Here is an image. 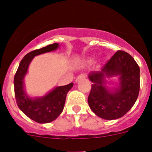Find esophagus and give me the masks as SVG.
<instances>
[{"instance_id":"34e87169","label":"esophagus","mask_w":152,"mask_h":152,"mask_svg":"<svg viewBox=\"0 0 152 152\" xmlns=\"http://www.w3.org/2000/svg\"><path fill=\"white\" fill-rule=\"evenodd\" d=\"M84 78H86V75L85 74H81V75H80L77 76V78H76V80H75V81H76V82H77L79 80H81V79H84Z\"/></svg>"}]
</instances>
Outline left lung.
<instances>
[{"label": "left lung", "mask_w": 152, "mask_h": 152, "mask_svg": "<svg viewBox=\"0 0 152 152\" xmlns=\"http://www.w3.org/2000/svg\"><path fill=\"white\" fill-rule=\"evenodd\" d=\"M119 75L120 88L110 92L105 87V78ZM89 79L93 83L88 96L91 110L104 119H119L133 107L140 89V69L129 53L117 52L107 61L101 71L91 72Z\"/></svg>", "instance_id": "obj_1"}]
</instances>
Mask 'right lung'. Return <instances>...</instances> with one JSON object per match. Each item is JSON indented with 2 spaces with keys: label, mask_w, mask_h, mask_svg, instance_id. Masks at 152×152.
<instances>
[{
  "label": "right lung",
  "mask_w": 152,
  "mask_h": 152,
  "mask_svg": "<svg viewBox=\"0 0 152 152\" xmlns=\"http://www.w3.org/2000/svg\"><path fill=\"white\" fill-rule=\"evenodd\" d=\"M58 47V44L53 43L29 52L21 60L14 76V94L17 106L25 115L36 123H50L59 116L64 109L67 94L73 87V83L57 87L45 96L36 99H31L24 92V76L34 56L53 51Z\"/></svg>",
  "instance_id": "add662e5"
}]
</instances>
